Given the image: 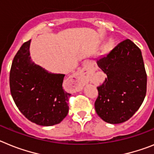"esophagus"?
<instances>
[{
    "label": "esophagus",
    "mask_w": 154,
    "mask_h": 154,
    "mask_svg": "<svg viewBox=\"0 0 154 154\" xmlns=\"http://www.w3.org/2000/svg\"><path fill=\"white\" fill-rule=\"evenodd\" d=\"M89 69H90V64L88 63H86L84 65V67H83L81 73H79L78 75L72 77V80L76 83L77 88H78V89L81 88L87 82L89 74H90V70Z\"/></svg>",
    "instance_id": "esophagus-1"
}]
</instances>
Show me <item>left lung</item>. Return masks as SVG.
<instances>
[{
  "label": "left lung",
  "instance_id": "8db88e82",
  "mask_svg": "<svg viewBox=\"0 0 154 154\" xmlns=\"http://www.w3.org/2000/svg\"><path fill=\"white\" fill-rule=\"evenodd\" d=\"M107 78L97 87V114L108 123L129 120L140 109L146 93V73L141 50L125 39L97 60Z\"/></svg>",
  "mask_w": 154,
  "mask_h": 154
}]
</instances>
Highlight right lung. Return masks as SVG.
<instances>
[{"label": "right lung", "instance_id": "1", "mask_svg": "<svg viewBox=\"0 0 154 154\" xmlns=\"http://www.w3.org/2000/svg\"><path fill=\"white\" fill-rule=\"evenodd\" d=\"M31 40L16 53L10 71L11 94L29 121L43 126L59 124L69 112L70 94L63 89L65 74L52 73L31 60Z\"/></svg>", "mask_w": 154, "mask_h": 154}]
</instances>
